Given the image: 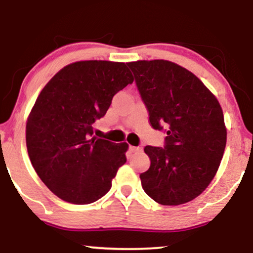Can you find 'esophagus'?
Wrapping results in <instances>:
<instances>
[{"mask_svg":"<svg viewBox=\"0 0 253 253\" xmlns=\"http://www.w3.org/2000/svg\"><path fill=\"white\" fill-rule=\"evenodd\" d=\"M129 150L131 153H138V152H141V147H136V146H130Z\"/></svg>","mask_w":253,"mask_h":253,"instance_id":"esophagus-1","label":"esophagus"}]
</instances>
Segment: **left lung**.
Returning <instances> with one entry per match:
<instances>
[{
  "label": "left lung",
  "mask_w": 253,
  "mask_h": 253,
  "mask_svg": "<svg viewBox=\"0 0 253 253\" xmlns=\"http://www.w3.org/2000/svg\"><path fill=\"white\" fill-rule=\"evenodd\" d=\"M155 130L167 127L165 147L146 146L151 160L140 174L144 191L161 205L198 197L215 176L227 143L215 95L185 68L167 60L127 63Z\"/></svg>",
  "instance_id": "left-lung-1"
}]
</instances>
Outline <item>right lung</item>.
<instances>
[{"instance_id":"add662e5","label":"right lung","mask_w":253,"mask_h":253,"mask_svg":"<svg viewBox=\"0 0 253 253\" xmlns=\"http://www.w3.org/2000/svg\"><path fill=\"white\" fill-rule=\"evenodd\" d=\"M132 82L123 62L79 61L61 69L40 92L27 117L26 146L34 170L58 198L85 205L112 188L129 145L93 136V123Z\"/></svg>"}]
</instances>
